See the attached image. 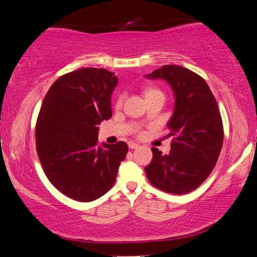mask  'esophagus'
<instances>
[{"instance_id":"1","label":"esophagus","mask_w":257,"mask_h":257,"mask_svg":"<svg viewBox=\"0 0 257 257\" xmlns=\"http://www.w3.org/2000/svg\"><path fill=\"white\" fill-rule=\"evenodd\" d=\"M128 146H129L130 149H136V148L139 147V145L136 144V143H134V142H130V143H128Z\"/></svg>"}]
</instances>
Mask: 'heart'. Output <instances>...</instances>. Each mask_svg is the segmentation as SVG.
Returning a JSON list of instances; mask_svg holds the SVG:
<instances>
[{
	"label": "heart",
	"mask_w": 257,
	"mask_h": 257,
	"mask_svg": "<svg viewBox=\"0 0 257 257\" xmlns=\"http://www.w3.org/2000/svg\"><path fill=\"white\" fill-rule=\"evenodd\" d=\"M153 91H155V90H148V91L146 92V94H147V93H149V92H153ZM122 101H123V97H122V96H119L118 100H116V103H115L116 108H120V106L122 105Z\"/></svg>",
	"instance_id": "b5f03b06"
}]
</instances>
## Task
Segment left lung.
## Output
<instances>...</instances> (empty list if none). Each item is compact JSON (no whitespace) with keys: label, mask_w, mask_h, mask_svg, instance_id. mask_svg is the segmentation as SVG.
<instances>
[{"label":"left lung","mask_w":257,"mask_h":257,"mask_svg":"<svg viewBox=\"0 0 257 257\" xmlns=\"http://www.w3.org/2000/svg\"><path fill=\"white\" fill-rule=\"evenodd\" d=\"M164 80L174 94V110L167 122L173 137L167 155L153 147V160L145 167L151 183L164 192L184 194L201 185L218 161L223 128L217 101L207 82L177 65H164L145 75Z\"/></svg>","instance_id":"obj_1"}]
</instances>
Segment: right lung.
Masks as SVG:
<instances>
[{"instance_id": "1", "label": "right lung", "mask_w": 257, "mask_h": 257, "mask_svg": "<svg viewBox=\"0 0 257 257\" xmlns=\"http://www.w3.org/2000/svg\"><path fill=\"white\" fill-rule=\"evenodd\" d=\"M118 84L104 68H82L55 81L36 124L37 154L46 176L60 192L90 202L112 188L128 146L97 143L99 127L112 116L111 94Z\"/></svg>"}]
</instances>
